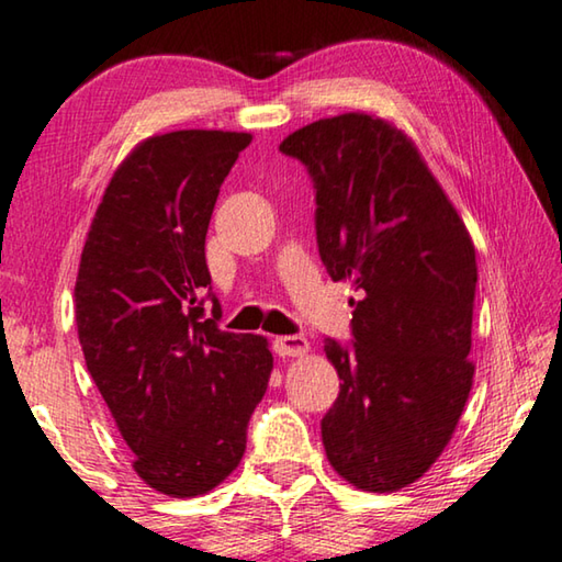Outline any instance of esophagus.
Listing matches in <instances>:
<instances>
[{
  "label": "esophagus",
  "instance_id": "34e87169",
  "mask_svg": "<svg viewBox=\"0 0 562 562\" xmlns=\"http://www.w3.org/2000/svg\"><path fill=\"white\" fill-rule=\"evenodd\" d=\"M273 351L279 353V357H304V353L308 351V341L304 339V336H299V334L276 336Z\"/></svg>",
  "mask_w": 562,
  "mask_h": 562
}]
</instances>
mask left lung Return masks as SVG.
<instances>
[{"label":"left lung","instance_id":"obj_1","mask_svg":"<svg viewBox=\"0 0 562 562\" xmlns=\"http://www.w3.org/2000/svg\"><path fill=\"white\" fill-rule=\"evenodd\" d=\"M281 153L316 188V244L351 301V347L326 339L339 396L324 450L349 485L417 482L452 439L472 390L477 263L468 228L407 133L344 112L291 133Z\"/></svg>","mask_w":562,"mask_h":562}]
</instances>
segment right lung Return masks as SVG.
<instances>
[{"instance_id": "1", "label": "right lung", "mask_w": 562, "mask_h": 562, "mask_svg": "<svg viewBox=\"0 0 562 562\" xmlns=\"http://www.w3.org/2000/svg\"><path fill=\"white\" fill-rule=\"evenodd\" d=\"M251 135L176 131L137 143L112 172L85 238L75 322L88 371L131 447L133 470L170 497L218 487L273 357L256 334L218 329L205 233L215 198Z\"/></svg>"}]
</instances>
